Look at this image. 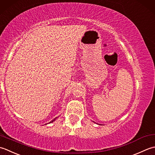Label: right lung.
Segmentation results:
<instances>
[{
	"instance_id": "add662e5",
	"label": "right lung",
	"mask_w": 155,
	"mask_h": 155,
	"mask_svg": "<svg viewBox=\"0 0 155 155\" xmlns=\"http://www.w3.org/2000/svg\"><path fill=\"white\" fill-rule=\"evenodd\" d=\"M56 118H54V119H53V120H52V121H51V122H49V123H51V122H53V121H54V120H55V119H56Z\"/></svg>"
}]
</instances>
